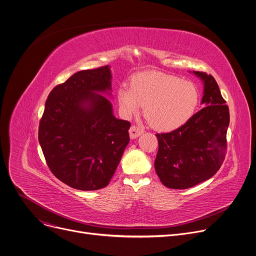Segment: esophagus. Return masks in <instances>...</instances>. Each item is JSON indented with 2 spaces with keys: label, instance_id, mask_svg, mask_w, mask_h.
<instances>
[{
  "label": "esophagus",
  "instance_id": "1",
  "mask_svg": "<svg viewBox=\"0 0 256 256\" xmlns=\"http://www.w3.org/2000/svg\"><path fill=\"white\" fill-rule=\"evenodd\" d=\"M144 132V130L142 128H140L136 126H132L130 128V138H136L138 136H140Z\"/></svg>",
  "mask_w": 256,
  "mask_h": 256
}]
</instances>
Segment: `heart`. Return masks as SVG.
Returning a JSON list of instances; mask_svg holds the SVG:
<instances>
[{
    "instance_id": "obj_1",
    "label": "heart",
    "mask_w": 256,
    "mask_h": 256,
    "mask_svg": "<svg viewBox=\"0 0 256 256\" xmlns=\"http://www.w3.org/2000/svg\"><path fill=\"white\" fill-rule=\"evenodd\" d=\"M122 113L126 118L136 114L144 106L145 118L157 130L168 132L188 122L199 104L198 88L191 82L161 72L134 76L130 88L116 92Z\"/></svg>"
}]
</instances>
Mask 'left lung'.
<instances>
[{
  "label": "left lung",
  "mask_w": 256,
  "mask_h": 256,
  "mask_svg": "<svg viewBox=\"0 0 256 256\" xmlns=\"http://www.w3.org/2000/svg\"><path fill=\"white\" fill-rule=\"evenodd\" d=\"M193 74L203 82L204 107L178 128L156 134L155 170L161 182L170 189H188L214 176L226 150L228 107L212 76Z\"/></svg>",
  "instance_id": "8db88e82"
}]
</instances>
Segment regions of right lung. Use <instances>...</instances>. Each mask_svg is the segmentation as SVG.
I'll list each match as a JSON object with an SVG mask.
<instances>
[{"instance_id": "obj_1", "label": "right lung", "mask_w": 256, "mask_h": 256, "mask_svg": "<svg viewBox=\"0 0 256 256\" xmlns=\"http://www.w3.org/2000/svg\"><path fill=\"white\" fill-rule=\"evenodd\" d=\"M106 65L82 70L55 86L44 104L38 142L53 174L76 190L109 184L130 142V124L116 118Z\"/></svg>"}]
</instances>
